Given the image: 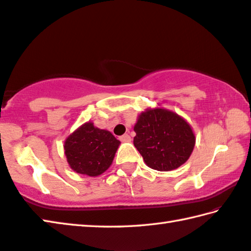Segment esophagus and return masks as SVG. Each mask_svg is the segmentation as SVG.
Returning a JSON list of instances; mask_svg holds the SVG:
<instances>
[{"instance_id":"obj_1","label":"esophagus","mask_w":251,"mask_h":251,"mask_svg":"<svg viewBox=\"0 0 251 251\" xmlns=\"http://www.w3.org/2000/svg\"><path fill=\"white\" fill-rule=\"evenodd\" d=\"M120 139H121V141H123V143H129V141L131 140V138H130V136H129L128 134H125V135H123V136H121V137H120Z\"/></svg>"}]
</instances>
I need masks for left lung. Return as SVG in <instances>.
Segmentation results:
<instances>
[{
	"label": "left lung",
	"instance_id": "left-lung-1",
	"mask_svg": "<svg viewBox=\"0 0 251 251\" xmlns=\"http://www.w3.org/2000/svg\"><path fill=\"white\" fill-rule=\"evenodd\" d=\"M134 145L146 165L158 171H171L190 158L195 135L188 122L166 108H147L134 126Z\"/></svg>",
	"mask_w": 251,
	"mask_h": 251
}]
</instances>
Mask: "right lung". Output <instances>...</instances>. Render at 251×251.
<instances>
[{
    "label": "right lung",
    "instance_id": "obj_1",
    "mask_svg": "<svg viewBox=\"0 0 251 251\" xmlns=\"http://www.w3.org/2000/svg\"><path fill=\"white\" fill-rule=\"evenodd\" d=\"M120 144L111 131L100 129L88 122L66 139L63 148L72 170L97 176L110 168Z\"/></svg>",
    "mask_w": 251,
    "mask_h": 251
}]
</instances>
